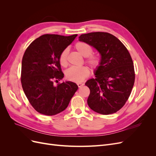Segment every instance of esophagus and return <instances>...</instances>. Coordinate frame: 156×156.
I'll return each instance as SVG.
<instances>
[{
	"label": "esophagus",
	"instance_id": "obj_1",
	"mask_svg": "<svg viewBox=\"0 0 156 156\" xmlns=\"http://www.w3.org/2000/svg\"><path fill=\"white\" fill-rule=\"evenodd\" d=\"M77 84L78 87H83L84 85V83H77Z\"/></svg>",
	"mask_w": 156,
	"mask_h": 156
}]
</instances>
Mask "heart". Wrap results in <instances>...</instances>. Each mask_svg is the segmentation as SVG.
I'll list each match as a JSON object with an SVG mask.
<instances>
[{
	"label": "heart",
	"mask_w": 156,
	"mask_h": 156,
	"mask_svg": "<svg viewBox=\"0 0 156 156\" xmlns=\"http://www.w3.org/2000/svg\"><path fill=\"white\" fill-rule=\"evenodd\" d=\"M75 49L83 56L85 57V62L89 65L92 69L96 70L101 66L102 59L100 56L93 53L92 47L84 41H79L75 45ZM68 49H64L58 56V62L62 67H66L68 66ZM90 74V69L87 66L71 67L65 72V76L68 81L80 83L86 79Z\"/></svg>",
	"instance_id": "obj_1"
}]
</instances>
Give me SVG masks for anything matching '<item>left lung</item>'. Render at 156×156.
I'll use <instances>...</instances> for the list:
<instances>
[{"label":"left lung","mask_w":156,"mask_h":156,"mask_svg":"<svg viewBox=\"0 0 156 156\" xmlns=\"http://www.w3.org/2000/svg\"><path fill=\"white\" fill-rule=\"evenodd\" d=\"M79 38L95 48L102 59L96 78L85 83L90 91L87 100L89 107L101 115L116 112L128 100L135 83L134 66L128 50L108 32H90Z\"/></svg>","instance_id":"obj_1"}]
</instances>
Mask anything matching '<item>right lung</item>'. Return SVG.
Wrapping results in <instances>:
<instances>
[{
	"label": "right lung",
	"mask_w": 156,
	"mask_h": 156,
	"mask_svg": "<svg viewBox=\"0 0 156 156\" xmlns=\"http://www.w3.org/2000/svg\"><path fill=\"white\" fill-rule=\"evenodd\" d=\"M77 34H44L33 41L22 59L21 81L25 95L40 114L53 116L64 111L78 87L70 81L53 82L64 77L58 56Z\"/></svg>",
	"instance_id": "1"
}]
</instances>
